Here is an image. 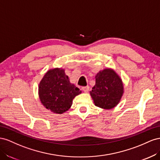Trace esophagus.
<instances>
[{"mask_svg": "<svg viewBox=\"0 0 160 160\" xmlns=\"http://www.w3.org/2000/svg\"><path fill=\"white\" fill-rule=\"evenodd\" d=\"M82 90L84 92H88L89 91L90 88H89V86H84V87L82 88Z\"/></svg>", "mask_w": 160, "mask_h": 160, "instance_id": "1", "label": "esophagus"}]
</instances>
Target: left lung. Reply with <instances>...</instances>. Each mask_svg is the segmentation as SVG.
<instances>
[{
    "mask_svg": "<svg viewBox=\"0 0 160 160\" xmlns=\"http://www.w3.org/2000/svg\"><path fill=\"white\" fill-rule=\"evenodd\" d=\"M123 93L121 80L115 71L105 69L96 76V84L90 91L95 105L111 109L117 105Z\"/></svg>",
    "mask_w": 160,
    "mask_h": 160,
    "instance_id": "left-lung-1",
    "label": "left lung"
}]
</instances>
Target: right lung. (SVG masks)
<instances>
[{
  "label": "right lung",
  "instance_id": "1",
  "mask_svg": "<svg viewBox=\"0 0 160 160\" xmlns=\"http://www.w3.org/2000/svg\"><path fill=\"white\" fill-rule=\"evenodd\" d=\"M81 91L70 82L64 70L56 68L49 70L39 85V95L43 105L54 113L68 111L72 100Z\"/></svg>",
  "mask_w": 160,
  "mask_h": 160
}]
</instances>
